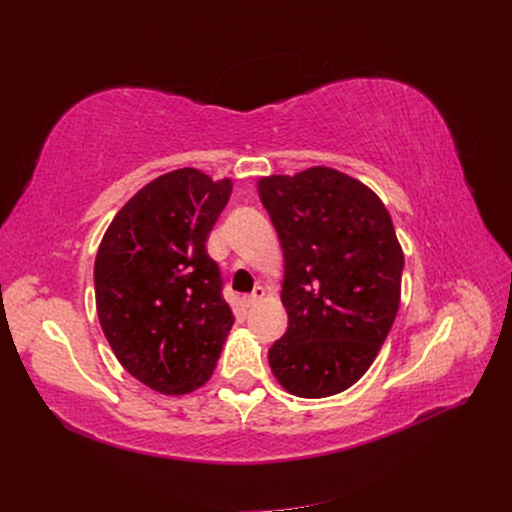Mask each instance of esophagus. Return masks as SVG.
Instances as JSON below:
<instances>
[{
  "instance_id": "34e87169",
  "label": "esophagus",
  "mask_w": 512,
  "mask_h": 512,
  "mask_svg": "<svg viewBox=\"0 0 512 512\" xmlns=\"http://www.w3.org/2000/svg\"><path fill=\"white\" fill-rule=\"evenodd\" d=\"M265 294H267V290H265V288H262V286H256L252 294H245V297L241 299V303H243V307H245V309H250V307H254L258 301L265 299Z\"/></svg>"
}]
</instances>
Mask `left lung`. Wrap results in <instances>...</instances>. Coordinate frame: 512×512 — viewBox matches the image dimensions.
Segmentation results:
<instances>
[{
	"label": "left lung",
	"instance_id": "8db88e82",
	"mask_svg": "<svg viewBox=\"0 0 512 512\" xmlns=\"http://www.w3.org/2000/svg\"><path fill=\"white\" fill-rule=\"evenodd\" d=\"M284 252V337L273 376L297 397L342 393L361 380L389 335L404 252L374 190L329 166L258 181Z\"/></svg>",
	"mask_w": 512,
	"mask_h": 512
}]
</instances>
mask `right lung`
Listing matches in <instances>:
<instances>
[{
  "mask_svg": "<svg viewBox=\"0 0 512 512\" xmlns=\"http://www.w3.org/2000/svg\"><path fill=\"white\" fill-rule=\"evenodd\" d=\"M232 192L179 168L138 190L106 228L94 267L102 331L128 374L164 395L203 386L232 329L207 237Z\"/></svg>",
  "mask_w": 512,
  "mask_h": 512,
  "instance_id": "obj_1",
  "label": "right lung"
}]
</instances>
